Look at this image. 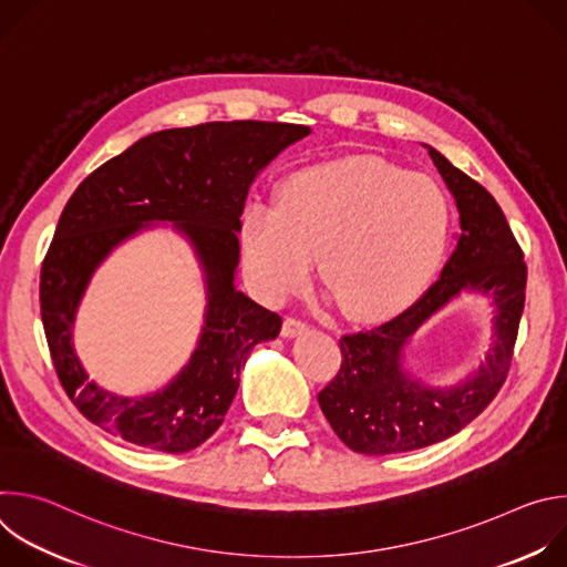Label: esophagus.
<instances>
[{
    "label": "esophagus",
    "instance_id": "34e87169",
    "mask_svg": "<svg viewBox=\"0 0 567 567\" xmlns=\"http://www.w3.org/2000/svg\"><path fill=\"white\" fill-rule=\"evenodd\" d=\"M307 332V322H302L300 318H293V316H287L285 322H282V337L285 339H291V337H298Z\"/></svg>",
    "mask_w": 567,
    "mask_h": 567
}]
</instances>
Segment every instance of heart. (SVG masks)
<instances>
[{
    "mask_svg": "<svg viewBox=\"0 0 567 567\" xmlns=\"http://www.w3.org/2000/svg\"><path fill=\"white\" fill-rule=\"evenodd\" d=\"M449 235L440 186L372 156L302 168L278 204L241 215V258L258 293L280 302L298 291L318 254L320 278L352 318H374L409 300L437 265Z\"/></svg>",
    "mask_w": 567,
    "mask_h": 567,
    "instance_id": "obj_1",
    "label": "heart"
}]
</instances>
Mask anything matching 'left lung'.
Returning <instances> with one entry per match:
<instances>
[{"instance_id":"obj_1","label":"left lung","mask_w":567,"mask_h":567,"mask_svg":"<svg viewBox=\"0 0 567 567\" xmlns=\"http://www.w3.org/2000/svg\"><path fill=\"white\" fill-rule=\"evenodd\" d=\"M424 147L460 213L455 251L406 311L341 339V370L318 392L320 411L339 440L363 455L424 449L471 424L507 379L525 307L527 267L498 202L435 147ZM464 290L493 300V346L464 382L426 386L402 368V352L423 322Z\"/></svg>"}]
</instances>
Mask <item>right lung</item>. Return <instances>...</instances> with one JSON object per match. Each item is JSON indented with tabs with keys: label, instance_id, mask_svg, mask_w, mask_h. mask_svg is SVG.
<instances>
[{
	"label": "right lung",
	"instance_id": "right-lung-1",
	"mask_svg": "<svg viewBox=\"0 0 567 567\" xmlns=\"http://www.w3.org/2000/svg\"><path fill=\"white\" fill-rule=\"evenodd\" d=\"M309 132L267 121L161 130L75 188L42 262L40 309L58 379L92 424L164 453L193 451L221 426L254 346L276 339L282 328L278 313L235 289L239 217L258 173ZM158 220H171L200 260L205 328L189 363L164 391L123 398L86 377L72 348V322L100 262Z\"/></svg>",
	"mask_w": 567,
	"mask_h": 567
}]
</instances>
